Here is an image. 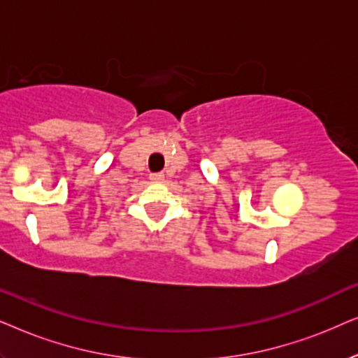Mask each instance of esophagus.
<instances>
[{
  "instance_id": "1",
  "label": "esophagus",
  "mask_w": 358,
  "mask_h": 358,
  "mask_svg": "<svg viewBox=\"0 0 358 358\" xmlns=\"http://www.w3.org/2000/svg\"><path fill=\"white\" fill-rule=\"evenodd\" d=\"M150 180H152V182H160V180H164V175H162V173H150Z\"/></svg>"
}]
</instances>
